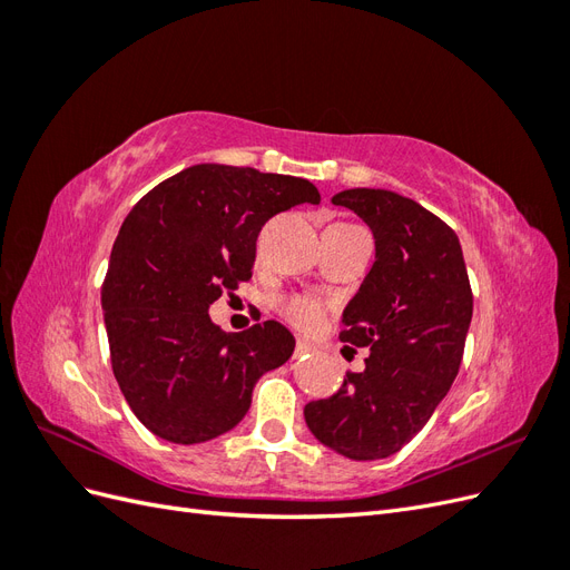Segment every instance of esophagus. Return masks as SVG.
I'll list each match as a JSON object with an SVG mask.
<instances>
[{"mask_svg":"<svg viewBox=\"0 0 570 570\" xmlns=\"http://www.w3.org/2000/svg\"><path fill=\"white\" fill-rule=\"evenodd\" d=\"M308 352H312V344H306V342H297V347H295V358H302V356H306Z\"/></svg>","mask_w":570,"mask_h":570,"instance_id":"esophagus-1","label":"esophagus"}]
</instances>
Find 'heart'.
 Returning a JSON list of instances; mask_svg holds the SVG:
<instances>
[{"label":"heart","mask_w":570,"mask_h":570,"mask_svg":"<svg viewBox=\"0 0 570 570\" xmlns=\"http://www.w3.org/2000/svg\"><path fill=\"white\" fill-rule=\"evenodd\" d=\"M278 312L289 325H295L302 333H318L327 318V306L321 299L302 297V295L281 299Z\"/></svg>","instance_id":"1"}]
</instances>
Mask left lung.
I'll use <instances>...</instances> for the list:
<instances>
[{
  "label": "left lung",
  "mask_w": 570,
  "mask_h": 570,
  "mask_svg": "<svg viewBox=\"0 0 570 570\" xmlns=\"http://www.w3.org/2000/svg\"><path fill=\"white\" fill-rule=\"evenodd\" d=\"M366 223L375 262L342 314L340 340L368 347L327 400L308 402L314 438L354 461L392 456L430 421L461 366L473 292L456 233L419 202L354 187L333 197Z\"/></svg>",
  "instance_id": "8db88e82"
}]
</instances>
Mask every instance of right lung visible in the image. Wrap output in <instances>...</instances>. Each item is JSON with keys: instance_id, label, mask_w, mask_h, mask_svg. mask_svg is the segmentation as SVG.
<instances>
[{"instance_id": "obj_1", "label": "right lung", "mask_w": 570, "mask_h": 570, "mask_svg": "<svg viewBox=\"0 0 570 570\" xmlns=\"http://www.w3.org/2000/svg\"><path fill=\"white\" fill-rule=\"evenodd\" d=\"M318 202L304 178L197 164L132 206L111 249L101 308L118 387L154 435L199 444L228 433L249 411L258 377L295 352L278 321L223 333L209 306L252 278L268 218Z\"/></svg>"}]
</instances>
